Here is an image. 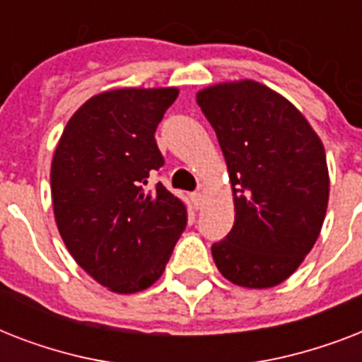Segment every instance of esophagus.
Wrapping results in <instances>:
<instances>
[{
  "label": "esophagus",
  "instance_id": "34e87169",
  "mask_svg": "<svg viewBox=\"0 0 362 362\" xmlns=\"http://www.w3.org/2000/svg\"><path fill=\"white\" fill-rule=\"evenodd\" d=\"M192 201H193V204L197 206V209H201V204H203V193L201 192L192 193Z\"/></svg>",
  "mask_w": 362,
  "mask_h": 362
}]
</instances>
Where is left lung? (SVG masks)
Returning a JSON list of instances; mask_svg holds the SVG:
<instances>
[{"mask_svg": "<svg viewBox=\"0 0 362 362\" xmlns=\"http://www.w3.org/2000/svg\"><path fill=\"white\" fill-rule=\"evenodd\" d=\"M226 156L235 226L212 244L227 280L242 287L278 286L312 250L325 220V148L300 112L253 81L216 84L197 93Z\"/></svg>", "mask_w": 362, "mask_h": 362, "instance_id": "left-lung-1", "label": "left lung"}]
</instances>
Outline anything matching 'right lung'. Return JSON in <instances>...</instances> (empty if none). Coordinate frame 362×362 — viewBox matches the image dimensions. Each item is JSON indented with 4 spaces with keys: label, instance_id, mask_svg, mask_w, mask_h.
<instances>
[{
    "label": "right lung",
    "instance_id": "add662e5",
    "mask_svg": "<svg viewBox=\"0 0 362 362\" xmlns=\"http://www.w3.org/2000/svg\"><path fill=\"white\" fill-rule=\"evenodd\" d=\"M176 88H125L88 99L54 152L50 187L59 235L75 261L116 293L163 274L187 226V206L150 178L165 159L156 129Z\"/></svg>",
    "mask_w": 362,
    "mask_h": 362
}]
</instances>
